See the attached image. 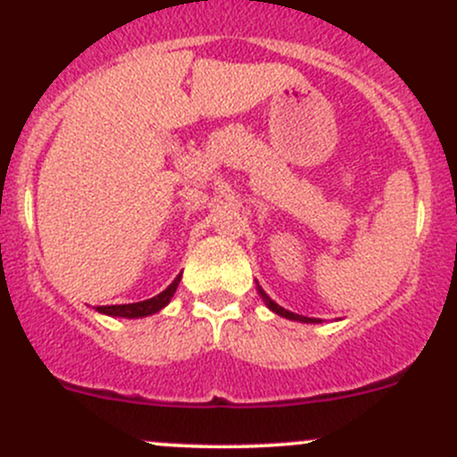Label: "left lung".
<instances>
[{
	"label": "left lung",
	"mask_w": 457,
	"mask_h": 457,
	"mask_svg": "<svg viewBox=\"0 0 457 457\" xmlns=\"http://www.w3.org/2000/svg\"><path fill=\"white\" fill-rule=\"evenodd\" d=\"M258 293H261V297H262V302L267 304V309L273 311L276 315L287 317V320H293V321H302V324H320V321H321V320H317V317H304V315H297V313H291V311L282 309V306L276 304V302H273L271 297H269L267 293L261 289V287H258Z\"/></svg>",
	"instance_id": "8db88e82"
}]
</instances>
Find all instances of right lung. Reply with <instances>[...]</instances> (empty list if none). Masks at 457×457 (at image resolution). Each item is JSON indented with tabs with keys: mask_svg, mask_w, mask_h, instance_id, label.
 Segmentation results:
<instances>
[{
	"mask_svg": "<svg viewBox=\"0 0 457 457\" xmlns=\"http://www.w3.org/2000/svg\"><path fill=\"white\" fill-rule=\"evenodd\" d=\"M181 273L166 287L160 295L151 297V300H142V302H133V304H115V306H98V313L103 315H112V317H127V320H137V317H146L153 313H160L162 309L172 300L175 295L177 287H179Z\"/></svg>",
	"mask_w": 457,
	"mask_h": 457,
	"instance_id": "1",
	"label": "right lung"
}]
</instances>
